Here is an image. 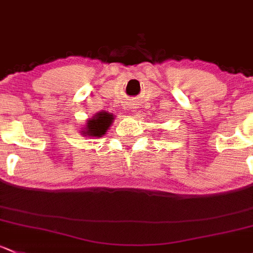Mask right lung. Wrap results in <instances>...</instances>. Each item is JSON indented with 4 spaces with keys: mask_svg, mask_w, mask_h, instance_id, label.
I'll use <instances>...</instances> for the list:
<instances>
[{
    "mask_svg": "<svg viewBox=\"0 0 253 253\" xmlns=\"http://www.w3.org/2000/svg\"><path fill=\"white\" fill-rule=\"evenodd\" d=\"M113 120H114L113 114H109V113L97 114L95 118L88 120L86 126V131H84V133L92 135V137H100V135L105 134L106 129H108V127L111 125Z\"/></svg>",
    "mask_w": 253,
    "mask_h": 253,
    "instance_id": "add662e5",
    "label": "right lung"
}]
</instances>
